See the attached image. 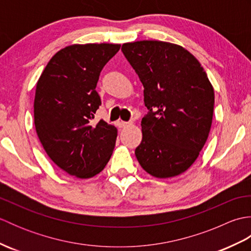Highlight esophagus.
<instances>
[{"label": "esophagus", "mask_w": 251, "mask_h": 251, "mask_svg": "<svg viewBox=\"0 0 251 251\" xmlns=\"http://www.w3.org/2000/svg\"><path fill=\"white\" fill-rule=\"evenodd\" d=\"M131 124L128 122H123V121H119L117 122V126L120 127V128H125V127H128L130 126Z\"/></svg>", "instance_id": "1"}]
</instances>
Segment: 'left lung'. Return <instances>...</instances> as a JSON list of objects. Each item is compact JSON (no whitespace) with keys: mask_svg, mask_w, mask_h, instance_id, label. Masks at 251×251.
<instances>
[{"mask_svg":"<svg viewBox=\"0 0 251 251\" xmlns=\"http://www.w3.org/2000/svg\"><path fill=\"white\" fill-rule=\"evenodd\" d=\"M122 51L145 87L149 112L136 148L141 167L155 178L188 170L205 146L214 115L215 92L200 61L182 46L138 41Z\"/></svg>","mask_w":251,"mask_h":251,"instance_id":"left-lung-1","label":"left lung"}]
</instances>
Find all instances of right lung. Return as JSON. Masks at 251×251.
<instances>
[{"label": "right lung", "mask_w": 251, "mask_h": 251, "mask_svg": "<svg viewBox=\"0 0 251 251\" xmlns=\"http://www.w3.org/2000/svg\"><path fill=\"white\" fill-rule=\"evenodd\" d=\"M120 44H74L51 57L36 83L34 125L45 152L58 167L87 179L99 174L113 153L117 129L100 120L96 86Z\"/></svg>", "instance_id": "1"}]
</instances>
